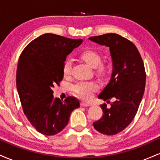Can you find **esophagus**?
<instances>
[{"label": "esophagus", "mask_w": 160, "mask_h": 160, "mask_svg": "<svg viewBox=\"0 0 160 160\" xmlns=\"http://www.w3.org/2000/svg\"><path fill=\"white\" fill-rule=\"evenodd\" d=\"M80 106H82V107H88V106H89V104L86 103V102H80Z\"/></svg>", "instance_id": "34e87169"}]
</instances>
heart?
Wrapping results in <instances>:
<instances>
[{"instance_id":"b5f03b06","label":"heart","mask_w":160,"mask_h":160,"mask_svg":"<svg viewBox=\"0 0 160 160\" xmlns=\"http://www.w3.org/2000/svg\"><path fill=\"white\" fill-rule=\"evenodd\" d=\"M79 59L94 70L95 76L100 81L107 82L110 80L111 77V66L102 62V55L97 51L90 49H85L79 54ZM62 71L65 78L68 79L71 77L72 63L69 59L64 61ZM98 90V85L93 81L78 82L71 89L74 96L83 101L89 100Z\"/></svg>"}]
</instances>
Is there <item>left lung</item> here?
<instances>
[{
	"label": "left lung",
	"instance_id": "8db88e82",
	"mask_svg": "<svg viewBox=\"0 0 160 160\" xmlns=\"http://www.w3.org/2000/svg\"><path fill=\"white\" fill-rule=\"evenodd\" d=\"M100 45L108 47L113 61V72L109 83L98 95V98L110 102L107 108L102 104L103 115L93 126L99 132L112 135L125 129L136 115L145 89L144 62L135 44L117 34H102L89 38Z\"/></svg>",
	"mask_w": 160,
	"mask_h": 160
}]
</instances>
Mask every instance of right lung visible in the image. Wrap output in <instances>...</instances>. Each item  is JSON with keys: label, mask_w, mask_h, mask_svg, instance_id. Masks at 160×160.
I'll list each match as a JSON object with an SVG mask.
<instances>
[{"label": "right lung", "mask_w": 160, "mask_h": 160, "mask_svg": "<svg viewBox=\"0 0 160 160\" xmlns=\"http://www.w3.org/2000/svg\"><path fill=\"white\" fill-rule=\"evenodd\" d=\"M53 34H42L22 52L16 71V87L23 112L38 132L54 135L68 123L79 101L67 97L53 99L52 88L63 79L62 67L66 56L82 43Z\"/></svg>", "instance_id": "add662e5"}]
</instances>
